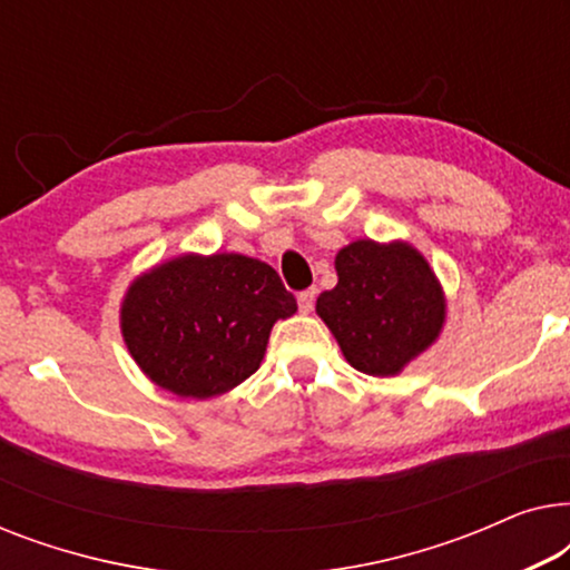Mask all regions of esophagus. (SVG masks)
<instances>
[{
	"label": "esophagus",
	"mask_w": 570,
	"mask_h": 570,
	"mask_svg": "<svg viewBox=\"0 0 570 570\" xmlns=\"http://www.w3.org/2000/svg\"><path fill=\"white\" fill-rule=\"evenodd\" d=\"M314 301H316L314 287H308V291L298 293V308L303 311V314H311V311H314Z\"/></svg>",
	"instance_id": "1"
}]
</instances>
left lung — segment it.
Listing matches in <instances>:
<instances>
[{
  "instance_id": "8db88e82",
  "label": "left lung",
  "mask_w": 570,
  "mask_h": 570,
  "mask_svg": "<svg viewBox=\"0 0 570 570\" xmlns=\"http://www.w3.org/2000/svg\"><path fill=\"white\" fill-rule=\"evenodd\" d=\"M337 285L316 298L345 361L368 376H396L439 340L446 298L425 256L404 240L340 248Z\"/></svg>"
}]
</instances>
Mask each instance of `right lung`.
I'll return each instance as SVG.
<instances>
[{
    "mask_svg": "<svg viewBox=\"0 0 570 570\" xmlns=\"http://www.w3.org/2000/svg\"><path fill=\"white\" fill-rule=\"evenodd\" d=\"M295 311L269 264L244 254H184L129 285L121 334L153 384L209 400L259 368L272 326Z\"/></svg>",
    "mask_w": 570,
    "mask_h": 570,
    "instance_id": "obj_1",
    "label": "right lung"
}]
</instances>
